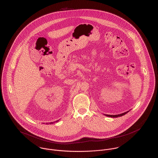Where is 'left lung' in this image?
<instances>
[{
    "label": "left lung",
    "mask_w": 158,
    "mask_h": 158,
    "mask_svg": "<svg viewBox=\"0 0 158 158\" xmlns=\"http://www.w3.org/2000/svg\"><path fill=\"white\" fill-rule=\"evenodd\" d=\"M128 112H129V111H127V112L122 113V114H118V115H108V114H106V116H108V117H118L122 116V115H125V114H127V113H128Z\"/></svg>",
    "instance_id": "8db88e82"
}]
</instances>
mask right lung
<instances>
[{"mask_svg": "<svg viewBox=\"0 0 158 158\" xmlns=\"http://www.w3.org/2000/svg\"><path fill=\"white\" fill-rule=\"evenodd\" d=\"M56 122H57V121H56ZM52 123V122H51V123Z\"/></svg>", "mask_w": 158, "mask_h": 158, "instance_id": "right-lung-1", "label": "right lung"}]
</instances>
